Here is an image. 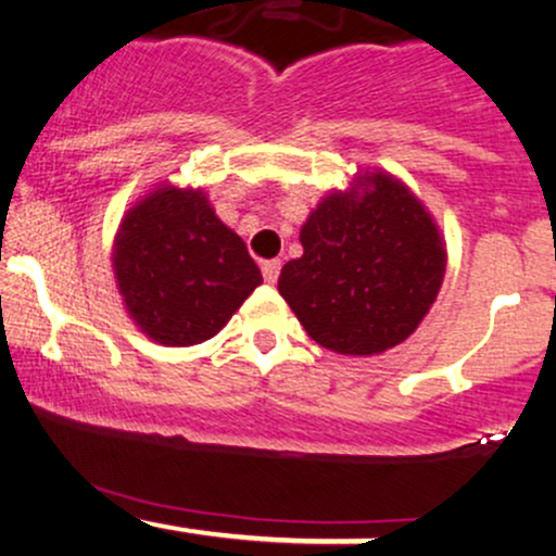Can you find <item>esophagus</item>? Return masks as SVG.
Segmentation results:
<instances>
[{"instance_id": "obj_1", "label": "esophagus", "mask_w": 556, "mask_h": 556, "mask_svg": "<svg viewBox=\"0 0 556 556\" xmlns=\"http://www.w3.org/2000/svg\"><path fill=\"white\" fill-rule=\"evenodd\" d=\"M279 269H282V261H277V258L264 261V264H261V271H264V279H266V282H269V285L277 282Z\"/></svg>"}]
</instances>
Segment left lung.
I'll list each match as a JSON object with an SVG mask.
<instances>
[{
  "instance_id": "obj_1",
  "label": "left lung",
  "mask_w": 556,
  "mask_h": 556,
  "mask_svg": "<svg viewBox=\"0 0 556 556\" xmlns=\"http://www.w3.org/2000/svg\"><path fill=\"white\" fill-rule=\"evenodd\" d=\"M363 193H331L300 229L279 295L311 340L340 355H379L429 314L446 253L433 219L394 177H363Z\"/></svg>"
}]
</instances>
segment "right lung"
Returning a JSON list of instances; mask_svg holds the SVG:
<instances>
[{
	"label": "right lung",
	"instance_id": "right-lung-1",
	"mask_svg": "<svg viewBox=\"0 0 556 556\" xmlns=\"http://www.w3.org/2000/svg\"><path fill=\"white\" fill-rule=\"evenodd\" d=\"M112 258L127 314L169 348L212 340L264 282L206 195L169 185L125 214Z\"/></svg>",
	"mask_w": 556,
	"mask_h": 556
}]
</instances>
